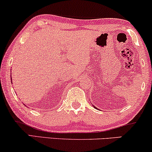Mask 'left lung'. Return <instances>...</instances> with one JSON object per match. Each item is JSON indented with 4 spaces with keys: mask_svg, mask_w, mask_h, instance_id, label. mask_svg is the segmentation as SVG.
I'll use <instances>...</instances> for the list:
<instances>
[{
    "mask_svg": "<svg viewBox=\"0 0 152 152\" xmlns=\"http://www.w3.org/2000/svg\"><path fill=\"white\" fill-rule=\"evenodd\" d=\"M94 108H96V107H95V106H94Z\"/></svg>",
    "mask_w": 152,
    "mask_h": 152,
    "instance_id": "8db88e82",
    "label": "left lung"
}]
</instances>
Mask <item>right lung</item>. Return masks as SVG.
Segmentation results:
<instances>
[{
	"instance_id": "add662e5",
	"label": "right lung",
	"mask_w": 152,
	"mask_h": 152,
	"mask_svg": "<svg viewBox=\"0 0 152 152\" xmlns=\"http://www.w3.org/2000/svg\"><path fill=\"white\" fill-rule=\"evenodd\" d=\"M11 81H12V80H11Z\"/></svg>"
}]
</instances>
